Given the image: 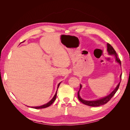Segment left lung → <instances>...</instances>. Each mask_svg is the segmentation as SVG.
<instances>
[{
	"label": "left lung",
	"instance_id": "left-lung-1",
	"mask_svg": "<svg viewBox=\"0 0 130 130\" xmlns=\"http://www.w3.org/2000/svg\"><path fill=\"white\" fill-rule=\"evenodd\" d=\"M107 51H108V54L109 55H115L117 62H118L120 64H121L120 60L118 57V55H117L116 52L115 51V50L114 49L113 47L111 45V44H109V43H107ZM121 75H122V74L120 75V82H121ZM120 82H119V84L117 85V86L115 89V90H114L113 91L109 94V95L106 96V97L102 98V99H101L95 100V101H87V100H83L82 99H81V98L80 97V96L79 95V92L82 87V86L80 85V89L77 92V98H78V100H79L82 104H85L86 105H87V106H92V107H97V106H100L101 105H105L106 103H107L111 99V98L113 96V95L116 94V93L117 92L118 89V88L119 87Z\"/></svg>",
	"mask_w": 130,
	"mask_h": 130
}]
</instances>
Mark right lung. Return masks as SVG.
I'll return each instance as SVG.
<instances>
[{
    "label": "right lung",
    "instance_id": "right-lung-1",
    "mask_svg": "<svg viewBox=\"0 0 130 130\" xmlns=\"http://www.w3.org/2000/svg\"><path fill=\"white\" fill-rule=\"evenodd\" d=\"M60 84H61V82H60V84H58V85L57 89H58V87H59V86H60ZM57 91H56L55 94V95H54V96L53 97V99H52V100H51L49 102V103H48L45 104V105H42V106H38V107H32V108H35V109H41V108H46V107H49V106H50L51 105H52V104L54 103V102L55 101V100H56V95H57Z\"/></svg>",
    "mask_w": 130,
    "mask_h": 130
}]
</instances>
